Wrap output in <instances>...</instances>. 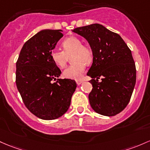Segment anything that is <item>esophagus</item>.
<instances>
[{
  "label": "esophagus",
  "mask_w": 150,
  "mask_h": 150,
  "mask_svg": "<svg viewBox=\"0 0 150 150\" xmlns=\"http://www.w3.org/2000/svg\"><path fill=\"white\" fill-rule=\"evenodd\" d=\"M83 83V80H77V81H76V83H77V85H81V84Z\"/></svg>",
  "instance_id": "34e87169"
}]
</instances>
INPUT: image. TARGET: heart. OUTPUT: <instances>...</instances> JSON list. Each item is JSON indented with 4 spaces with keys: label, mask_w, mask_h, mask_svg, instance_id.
Wrapping results in <instances>:
<instances>
[{
    "label": "heart",
    "mask_w": 150,
    "mask_h": 150,
    "mask_svg": "<svg viewBox=\"0 0 150 150\" xmlns=\"http://www.w3.org/2000/svg\"><path fill=\"white\" fill-rule=\"evenodd\" d=\"M63 50L54 49L50 52V57L55 65L60 67L66 65L68 56L72 57L74 62L63 72V76L71 80H80L85 70V63L93 61V52L90 47L83 45V42L76 37L67 38L62 43Z\"/></svg>",
    "instance_id": "obj_1"
}]
</instances>
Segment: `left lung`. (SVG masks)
<instances>
[{"instance_id":"obj_1","label":"left lung","mask_w":150,"mask_h":150,"mask_svg":"<svg viewBox=\"0 0 150 150\" xmlns=\"http://www.w3.org/2000/svg\"><path fill=\"white\" fill-rule=\"evenodd\" d=\"M72 31L88 40L93 52L87 74L93 88L88 96L90 106L100 115H116L128 105L136 83L131 50L120 35L103 25L94 23Z\"/></svg>"}]
</instances>
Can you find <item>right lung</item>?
<instances>
[{
    "label": "right lung",
    "instance_id": "right-lung-1",
    "mask_svg": "<svg viewBox=\"0 0 150 150\" xmlns=\"http://www.w3.org/2000/svg\"><path fill=\"white\" fill-rule=\"evenodd\" d=\"M61 30H42L23 46L16 62V85L26 108L38 117L51 120L69 109L77 85L57 79L61 71L50 52L63 36ZM57 80L55 83L52 80Z\"/></svg>",
    "mask_w": 150,
    "mask_h": 150
}]
</instances>
